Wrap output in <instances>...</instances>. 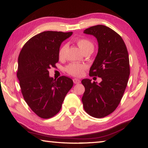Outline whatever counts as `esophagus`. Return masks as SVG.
I'll return each instance as SVG.
<instances>
[{"label":"esophagus","mask_w":148,"mask_h":148,"mask_svg":"<svg viewBox=\"0 0 148 148\" xmlns=\"http://www.w3.org/2000/svg\"><path fill=\"white\" fill-rule=\"evenodd\" d=\"M73 82H74V83L75 84H79L80 82V80L79 79H77V78H74V79H73Z\"/></svg>","instance_id":"obj_1"}]
</instances>
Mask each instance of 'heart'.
I'll return each instance as SVG.
<instances>
[{
  "instance_id": "obj_1",
  "label": "heart",
  "mask_w": 148,
  "mask_h": 148,
  "mask_svg": "<svg viewBox=\"0 0 148 148\" xmlns=\"http://www.w3.org/2000/svg\"><path fill=\"white\" fill-rule=\"evenodd\" d=\"M76 43L79 46L80 49L83 52L87 51V50L94 49V45L87 38H78L76 40ZM67 49V44H64L62 45L59 50V58L60 59H63L65 56ZM86 69V66L84 64L80 63H71L66 67V71L69 74L74 76H80L84 74L85 69Z\"/></svg>"
}]
</instances>
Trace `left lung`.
Masks as SVG:
<instances>
[{
  "instance_id": "1",
  "label": "left lung",
  "mask_w": 148,
  "mask_h": 148,
  "mask_svg": "<svg viewBox=\"0 0 148 148\" xmlns=\"http://www.w3.org/2000/svg\"><path fill=\"white\" fill-rule=\"evenodd\" d=\"M84 32L93 35L98 41V53L89 76L101 77L102 82L98 84L89 79L82 80L85 92L82 101L87 114L102 118L117 108L127 87L130 74L128 51L121 36L106 26H92Z\"/></svg>"
}]
</instances>
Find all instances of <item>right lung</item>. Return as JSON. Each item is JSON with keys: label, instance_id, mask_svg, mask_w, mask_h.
<instances>
[{"label": "right lung", "instance_id": "obj_1", "mask_svg": "<svg viewBox=\"0 0 148 148\" xmlns=\"http://www.w3.org/2000/svg\"><path fill=\"white\" fill-rule=\"evenodd\" d=\"M72 32L44 31L27 41L18 57L17 77L24 100L38 117L49 119L58 113L73 81L62 76H49L48 70L59 61V50L62 41Z\"/></svg>", "mask_w": 148, "mask_h": 148}]
</instances>
